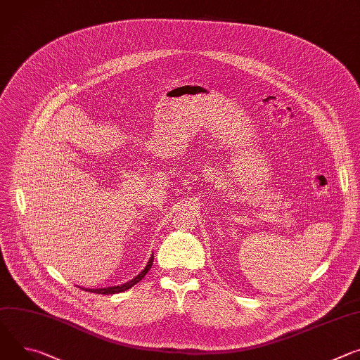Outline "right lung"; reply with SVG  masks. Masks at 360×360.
<instances>
[{
  "mask_svg": "<svg viewBox=\"0 0 360 360\" xmlns=\"http://www.w3.org/2000/svg\"><path fill=\"white\" fill-rule=\"evenodd\" d=\"M152 264H153V255H150V258H149V261H148L146 267L141 271V274H138L134 280H130V281H127V283H124V284H122V285H112V287H106V288H83V290L90 291V292H99V294H115V292H122V291H124V290H129L130 287H134L136 283H139V281L146 276V273L150 270Z\"/></svg>",
  "mask_w": 360,
  "mask_h": 360,
  "instance_id": "add662e5",
  "label": "right lung"
}]
</instances>
